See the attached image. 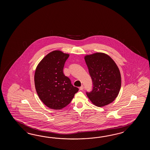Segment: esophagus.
Instances as JSON below:
<instances>
[{
    "label": "esophagus",
    "instance_id": "34e87169",
    "mask_svg": "<svg viewBox=\"0 0 150 150\" xmlns=\"http://www.w3.org/2000/svg\"><path fill=\"white\" fill-rule=\"evenodd\" d=\"M83 86L81 85V86L80 87L79 89L80 90H83Z\"/></svg>",
    "mask_w": 150,
    "mask_h": 150
}]
</instances>
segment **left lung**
Returning a JSON list of instances; mask_svg holds the SVG:
<instances>
[{
  "label": "left lung",
  "instance_id": "1",
  "mask_svg": "<svg viewBox=\"0 0 150 150\" xmlns=\"http://www.w3.org/2000/svg\"><path fill=\"white\" fill-rule=\"evenodd\" d=\"M92 80V91L86 94L98 107L107 105L115 100L121 86L120 72L108 55L98 52L85 57Z\"/></svg>",
  "mask_w": 150,
  "mask_h": 150
}]
</instances>
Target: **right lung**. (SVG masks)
Instances as JSON below:
<instances>
[{
    "instance_id": "obj_1",
    "label": "right lung",
    "mask_w": 150,
    "mask_h": 150,
    "mask_svg": "<svg viewBox=\"0 0 150 150\" xmlns=\"http://www.w3.org/2000/svg\"><path fill=\"white\" fill-rule=\"evenodd\" d=\"M69 57V54L62 51H52L42 59L36 69L34 82L36 92L42 101L50 108H63L79 91L63 71Z\"/></svg>"
}]
</instances>
